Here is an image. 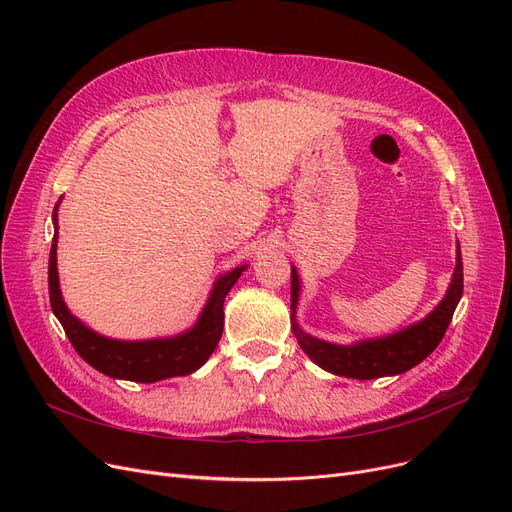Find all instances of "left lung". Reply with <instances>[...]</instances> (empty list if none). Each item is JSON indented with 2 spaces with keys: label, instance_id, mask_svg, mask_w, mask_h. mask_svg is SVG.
<instances>
[{
  "label": "left lung",
  "instance_id": "1",
  "mask_svg": "<svg viewBox=\"0 0 512 512\" xmlns=\"http://www.w3.org/2000/svg\"><path fill=\"white\" fill-rule=\"evenodd\" d=\"M464 293V266H461V251L457 244V263L442 302L419 323L404 327L383 338H370L355 344H332L319 338H312L295 321V308L300 300V276L291 268V332L298 338L302 351L327 372L338 376L357 378V381H370V378L402 374L430 355L440 344L444 332L453 319V312Z\"/></svg>",
  "mask_w": 512,
  "mask_h": 512
}]
</instances>
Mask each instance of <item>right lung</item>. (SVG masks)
<instances>
[{
	"label": "right lung",
	"mask_w": 512,
	"mask_h": 512,
	"mask_svg": "<svg viewBox=\"0 0 512 512\" xmlns=\"http://www.w3.org/2000/svg\"><path fill=\"white\" fill-rule=\"evenodd\" d=\"M57 206L53 212L55 229ZM57 236L59 234L55 232L51 257H48V295H51V308L59 323L63 325V332L70 338L76 353L85 359L89 366L110 378H123V381L134 383H157L163 381V378L187 376L206 364L223 334L225 295L236 285V280L246 270V266L234 268L232 272L223 274L217 283H214L200 319H197V323L191 329H187V332L174 338L136 342L112 340L93 332V329L78 321L68 310V306H65L57 274Z\"/></svg>",
	"instance_id": "right-lung-1"
}]
</instances>
